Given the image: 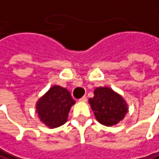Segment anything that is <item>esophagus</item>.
Segmentation results:
<instances>
[{
    "label": "esophagus",
    "mask_w": 159,
    "mask_h": 159,
    "mask_svg": "<svg viewBox=\"0 0 159 159\" xmlns=\"http://www.w3.org/2000/svg\"><path fill=\"white\" fill-rule=\"evenodd\" d=\"M79 101L80 102H82V103H85V102L87 101V98H86L85 96H83L82 98H80Z\"/></svg>",
    "instance_id": "obj_1"
}]
</instances>
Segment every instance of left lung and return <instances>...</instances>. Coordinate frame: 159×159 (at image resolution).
<instances>
[{
	"label": "left lung",
	"instance_id": "1",
	"mask_svg": "<svg viewBox=\"0 0 159 159\" xmlns=\"http://www.w3.org/2000/svg\"><path fill=\"white\" fill-rule=\"evenodd\" d=\"M88 101L96 120L106 126L118 124L128 112V105L122 95L107 86L95 88L94 97Z\"/></svg>",
	"mask_w": 159,
	"mask_h": 159
}]
</instances>
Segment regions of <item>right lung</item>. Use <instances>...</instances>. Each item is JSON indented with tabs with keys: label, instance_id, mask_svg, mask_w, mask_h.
<instances>
[{
	"label": "right lung",
	"instance_id": "right-lung-1",
	"mask_svg": "<svg viewBox=\"0 0 159 159\" xmlns=\"http://www.w3.org/2000/svg\"><path fill=\"white\" fill-rule=\"evenodd\" d=\"M75 104L67 89L54 84L38 99L35 108L41 122L49 128H56L67 122L70 109Z\"/></svg>",
	"mask_w": 159,
	"mask_h": 159
}]
</instances>
